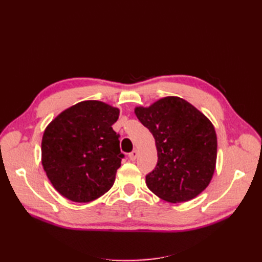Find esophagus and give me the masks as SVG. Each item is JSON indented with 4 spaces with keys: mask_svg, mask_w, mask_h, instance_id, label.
I'll return each instance as SVG.
<instances>
[{
    "mask_svg": "<svg viewBox=\"0 0 262 262\" xmlns=\"http://www.w3.org/2000/svg\"><path fill=\"white\" fill-rule=\"evenodd\" d=\"M137 157H138V150L137 149L132 150V152L129 154V158H130L131 161H136Z\"/></svg>",
    "mask_w": 262,
    "mask_h": 262,
    "instance_id": "1",
    "label": "esophagus"
}]
</instances>
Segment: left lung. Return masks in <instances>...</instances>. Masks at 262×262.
Returning <instances> with one entry per match:
<instances>
[{
	"label": "left lung",
	"mask_w": 262,
	"mask_h": 262,
	"mask_svg": "<svg viewBox=\"0 0 262 262\" xmlns=\"http://www.w3.org/2000/svg\"><path fill=\"white\" fill-rule=\"evenodd\" d=\"M140 122L155 139L158 161L145 180L161 199L186 202L208 187L215 169L217 140L213 124L188 101L165 97L136 108Z\"/></svg>",
	"instance_id": "1"
}]
</instances>
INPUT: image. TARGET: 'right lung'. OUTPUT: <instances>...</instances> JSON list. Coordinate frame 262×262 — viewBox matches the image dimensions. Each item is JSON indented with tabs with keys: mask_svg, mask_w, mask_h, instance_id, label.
I'll return each mask as SVG.
<instances>
[{
	"mask_svg": "<svg viewBox=\"0 0 262 262\" xmlns=\"http://www.w3.org/2000/svg\"><path fill=\"white\" fill-rule=\"evenodd\" d=\"M119 109L86 100L61 113L41 142L43 169L54 189L74 202H90L113 187L124 154L113 130Z\"/></svg>",
	"mask_w": 262,
	"mask_h": 262,
	"instance_id": "1",
	"label": "right lung"
}]
</instances>
